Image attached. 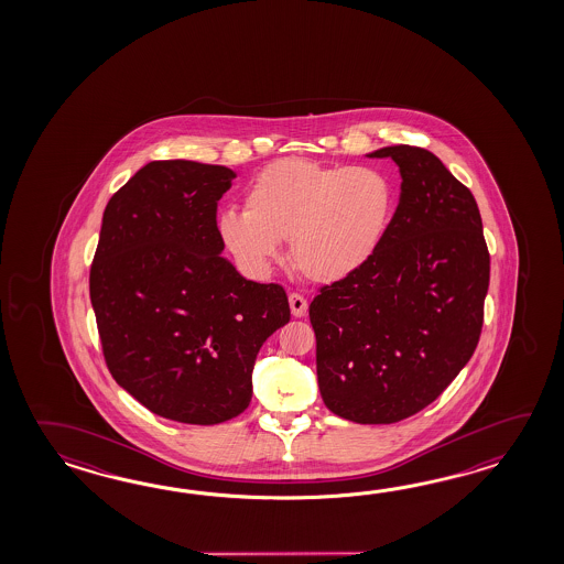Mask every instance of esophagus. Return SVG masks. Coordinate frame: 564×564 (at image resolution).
I'll list each match as a JSON object with an SVG mask.
<instances>
[{"mask_svg":"<svg viewBox=\"0 0 564 564\" xmlns=\"http://www.w3.org/2000/svg\"><path fill=\"white\" fill-rule=\"evenodd\" d=\"M288 302H290V311H292V316H296V318H302L306 311H308V302L304 300V296H300L296 292H292L290 296H288Z\"/></svg>","mask_w":564,"mask_h":564,"instance_id":"obj_1","label":"esophagus"}]
</instances>
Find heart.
<instances>
[{
    "instance_id": "obj_1",
    "label": "heart",
    "mask_w": 564,
    "mask_h": 564,
    "mask_svg": "<svg viewBox=\"0 0 564 564\" xmlns=\"http://www.w3.org/2000/svg\"><path fill=\"white\" fill-rule=\"evenodd\" d=\"M383 171L280 159L246 187V212L226 209L217 231L234 260L262 276L288 240L290 260L314 282H338L379 252L395 212Z\"/></svg>"
}]
</instances>
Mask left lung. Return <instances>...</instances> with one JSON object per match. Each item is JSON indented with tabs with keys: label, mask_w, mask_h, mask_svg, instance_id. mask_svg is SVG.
Returning <instances> with one entry per match:
<instances>
[{
	"label": "left lung",
	"mask_w": 564,
	"mask_h": 564,
	"mask_svg": "<svg viewBox=\"0 0 564 564\" xmlns=\"http://www.w3.org/2000/svg\"><path fill=\"white\" fill-rule=\"evenodd\" d=\"M393 159L401 195L379 252L312 300L324 405L355 423H395L427 408L466 367L490 284L478 204L437 156L409 144Z\"/></svg>",
	"instance_id": "obj_1"
}]
</instances>
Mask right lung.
<instances>
[{
	"mask_svg": "<svg viewBox=\"0 0 564 564\" xmlns=\"http://www.w3.org/2000/svg\"><path fill=\"white\" fill-rule=\"evenodd\" d=\"M236 173L153 161L108 202L90 302L115 381L165 420L216 425L252 401L256 357L290 321L286 292L224 258L217 202Z\"/></svg>",
	"mask_w": 564,
	"mask_h": 564,
	"instance_id": "add662e5",
	"label": "right lung"
}]
</instances>
